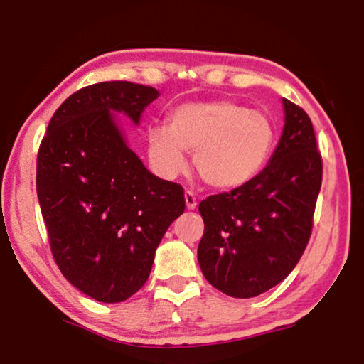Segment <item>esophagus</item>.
I'll use <instances>...</instances> for the list:
<instances>
[{
    "mask_svg": "<svg viewBox=\"0 0 364 364\" xmlns=\"http://www.w3.org/2000/svg\"><path fill=\"white\" fill-rule=\"evenodd\" d=\"M184 201H186V208L188 209H194L198 206V199H196V193L191 191V189H188L186 193H184Z\"/></svg>",
    "mask_w": 364,
    "mask_h": 364,
    "instance_id": "34e87169",
    "label": "esophagus"
}]
</instances>
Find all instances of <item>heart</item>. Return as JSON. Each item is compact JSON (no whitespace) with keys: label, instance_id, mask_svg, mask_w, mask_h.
Masks as SVG:
<instances>
[{"label":"heart","instance_id":"b5f03b06","mask_svg":"<svg viewBox=\"0 0 364 364\" xmlns=\"http://www.w3.org/2000/svg\"><path fill=\"white\" fill-rule=\"evenodd\" d=\"M277 130L264 112L232 100L191 102L176 107L166 125H150L146 150L151 166L166 180L186 170L184 151H194L201 180L218 189L239 188L262 171Z\"/></svg>","mask_w":364,"mask_h":364}]
</instances>
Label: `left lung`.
<instances>
[{"mask_svg":"<svg viewBox=\"0 0 364 364\" xmlns=\"http://www.w3.org/2000/svg\"><path fill=\"white\" fill-rule=\"evenodd\" d=\"M285 127L272 160L229 193L199 203L203 275L235 299H250L289 275L309 244L323 161L306 112L284 99Z\"/></svg>","mask_w":364,"mask_h":364,"instance_id":"left-lung-1","label":"left lung"}]
</instances>
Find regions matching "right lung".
<instances>
[{"instance_id": "obj_1", "label": "right lung", "mask_w": 364, "mask_h": 364, "mask_svg": "<svg viewBox=\"0 0 364 364\" xmlns=\"http://www.w3.org/2000/svg\"><path fill=\"white\" fill-rule=\"evenodd\" d=\"M156 89L127 80L65 99L38 151L36 189L53 257L65 279L104 304L136 294L155 250L184 213V189L151 175L125 145L112 112L138 124Z\"/></svg>"}]
</instances>
